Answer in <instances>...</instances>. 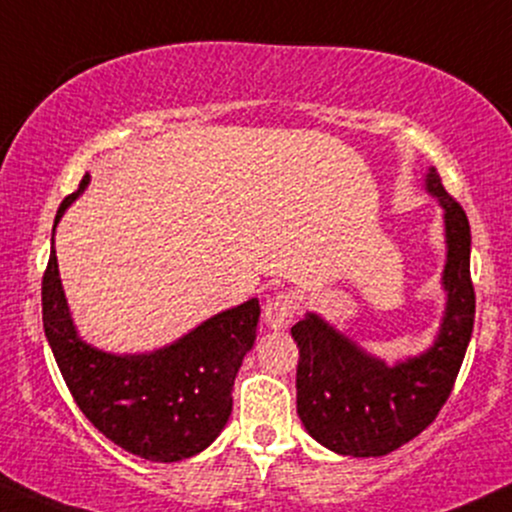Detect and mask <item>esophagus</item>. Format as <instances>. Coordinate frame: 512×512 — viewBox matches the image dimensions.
<instances>
[{
	"label": "esophagus",
	"instance_id": "obj_1",
	"mask_svg": "<svg viewBox=\"0 0 512 512\" xmlns=\"http://www.w3.org/2000/svg\"><path fill=\"white\" fill-rule=\"evenodd\" d=\"M298 312V300L293 293H276L274 298L267 300L264 305V324L274 331H283L291 326Z\"/></svg>",
	"mask_w": 512,
	"mask_h": 512
}]
</instances>
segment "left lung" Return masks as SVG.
Returning <instances> with one entry per match:
<instances>
[{
    "label": "left lung",
    "instance_id": "1",
    "mask_svg": "<svg viewBox=\"0 0 512 512\" xmlns=\"http://www.w3.org/2000/svg\"><path fill=\"white\" fill-rule=\"evenodd\" d=\"M424 190L443 209L446 264L441 288L446 307L439 334L420 355L386 362L307 312L293 326L300 360L295 374L298 415L307 434L338 455L379 458L422 434L451 396L472 336L470 221L429 166Z\"/></svg>",
    "mask_w": 512,
    "mask_h": 512
}]
</instances>
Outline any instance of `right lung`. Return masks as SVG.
<instances>
[{"instance_id": "right-lung-1", "label": "right lung", "mask_w": 512, "mask_h": 512, "mask_svg": "<svg viewBox=\"0 0 512 512\" xmlns=\"http://www.w3.org/2000/svg\"><path fill=\"white\" fill-rule=\"evenodd\" d=\"M88 183L85 174L61 202L54 229ZM54 229L42 279V324L78 408L109 441L152 463H178L205 451L231 417L233 381L255 346L260 300L219 312L152 353H107L85 343L73 324Z\"/></svg>"}]
</instances>
